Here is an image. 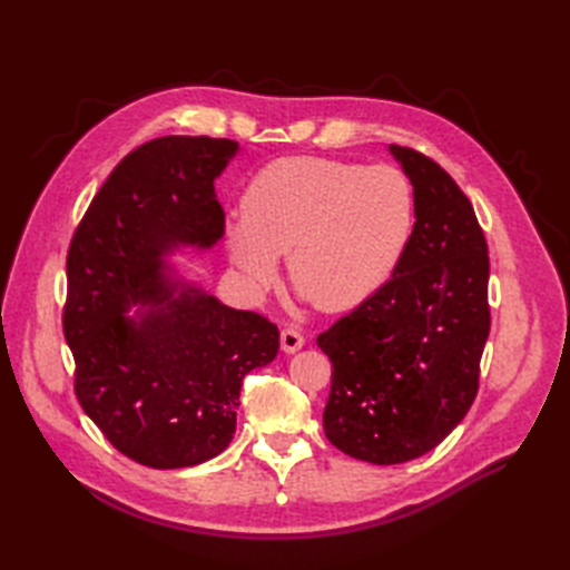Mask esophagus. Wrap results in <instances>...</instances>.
<instances>
[{
	"mask_svg": "<svg viewBox=\"0 0 570 570\" xmlns=\"http://www.w3.org/2000/svg\"><path fill=\"white\" fill-rule=\"evenodd\" d=\"M304 347V335L297 331V327H285L281 333V350L285 354H295Z\"/></svg>",
	"mask_w": 570,
	"mask_h": 570,
	"instance_id": "34e87169",
	"label": "esophagus"
}]
</instances>
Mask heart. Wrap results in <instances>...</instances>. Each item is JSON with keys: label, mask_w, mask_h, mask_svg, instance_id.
Here are the masks:
<instances>
[{"label": "heart", "mask_w": 570, "mask_h": 570, "mask_svg": "<svg viewBox=\"0 0 570 570\" xmlns=\"http://www.w3.org/2000/svg\"><path fill=\"white\" fill-rule=\"evenodd\" d=\"M413 223L416 197L400 168L289 157L252 178L226 245L252 292L275 283L287 254L292 285L323 312H344L392 278Z\"/></svg>", "instance_id": "heart-1"}]
</instances>
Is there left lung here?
<instances>
[{
    "mask_svg": "<svg viewBox=\"0 0 570 570\" xmlns=\"http://www.w3.org/2000/svg\"><path fill=\"white\" fill-rule=\"evenodd\" d=\"M387 149L416 197L409 249L375 295L316 340L333 364L325 438L377 465L423 456L461 423L490 335V256L469 197L421 151Z\"/></svg>",
    "mask_w": 570,
    "mask_h": 570,
    "instance_id": "8db88e82",
    "label": "left lung"
}]
</instances>
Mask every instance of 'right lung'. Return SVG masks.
<instances>
[{"label":"right lung","instance_id":"1","mask_svg":"<svg viewBox=\"0 0 570 570\" xmlns=\"http://www.w3.org/2000/svg\"><path fill=\"white\" fill-rule=\"evenodd\" d=\"M237 151L233 140L187 135L137 147L68 249L63 335L76 396L120 454L149 469H187L226 450L245 375L281 347L271 321L218 302L166 262L223 237L214 180Z\"/></svg>","mask_w":570,"mask_h":570}]
</instances>
